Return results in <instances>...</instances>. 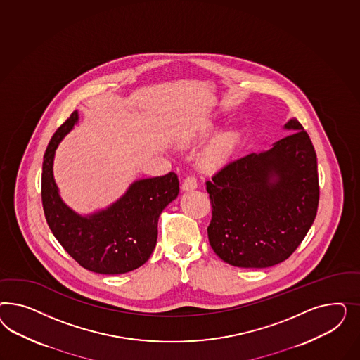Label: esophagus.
<instances>
[{"instance_id":"34e87169","label":"esophagus","mask_w":360,"mask_h":360,"mask_svg":"<svg viewBox=\"0 0 360 360\" xmlns=\"http://www.w3.org/2000/svg\"><path fill=\"white\" fill-rule=\"evenodd\" d=\"M196 186H198V182H196L195 178L194 176H187L184 181V184H182V190L190 191V190L196 188Z\"/></svg>"}]
</instances>
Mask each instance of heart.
I'll use <instances>...</instances> for the list:
<instances>
[{
    "label": "heart",
    "mask_w": 360,
    "mask_h": 360,
    "mask_svg": "<svg viewBox=\"0 0 360 360\" xmlns=\"http://www.w3.org/2000/svg\"><path fill=\"white\" fill-rule=\"evenodd\" d=\"M238 143H239V136L236 131L221 133L212 141L210 148L203 154L200 167L206 172L218 170L219 167L226 164L229 155L236 149Z\"/></svg>",
    "instance_id": "b5f03b06"
}]
</instances>
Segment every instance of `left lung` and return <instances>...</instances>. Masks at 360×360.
Instances as JSON below:
<instances>
[{"label": "left lung", "instance_id": "left-lung-1", "mask_svg": "<svg viewBox=\"0 0 360 360\" xmlns=\"http://www.w3.org/2000/svg\"><path fill=\"white\" fill-rule=\"evenodd\" d=\"M266 152L231 161L206 182L208 241L223 262L268 268L285 262L311 227L319 202L314 146L300 121Z\"/></svg>", "mask_w": 360, "mask_h": 360}]
</instances>
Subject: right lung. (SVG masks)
<instances>
[{
	"label": "right lung",
	"mask_w": 360,
	"mask_h": 360,
	"mask_svg": "<svg viewBox=\"0 0 360 360\" xmlns=\"http://www.w3.org/2000/svg\"><path fill=\"white\" fill-rule=\"evenodd\" d=\"M79 120L77 110L58 128L42 165V205L47 224L75 262L88 271L121 274L149 260L158 236V218L179 193L175 173L133 182L108 208L82 217L59 195L53 174L55 150Z\"/></svg>",
	"instance_id": "right-lung-1"
}]
</instances>
